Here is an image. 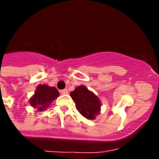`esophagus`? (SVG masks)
Here are the masks:
<instances>
[{"label":"esophagus","instance_id":"esophagus-1","mask_svg":"<svg viewBox=\"0 0 159 159\" xmlns=\"http://www.w3.org/2000/svg\"><path fill=\"white\" fill-rule=\"evenodd\" d=\"M60 93L62 95H66V94H68V91L67 89H63V90H61L60 91Z\"/></svg>","mask_w":159,"mask_h":159}]
</instances>
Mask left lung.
Instances as JSON below:
<instances>
[{
	"label": "left lung",
	"mask_w": 159,
	"mask_h": 159,
	"mask_svg": "<svg viewBox=\"0 0 159 159\" xmlns=\"http://www.w3.org/2000/svg\"><path fill=\"white\" fill-rule=\"evenodd\" d=\"M70 96L74 101L77 111L87 119L94 120L100 113L99 98L84 86L77 87L73 92H71Z\"/></svg>",
	"instance_id": "left-lung-1"
}]
</instances>
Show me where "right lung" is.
I'll list each match as a JSON object with an SVG mask.
<instances>
[{
    "instance_id": "obj_1",
    "label": "right lung",
    "mask_w": 159,
    "mask_h": 159,
    "mask_svg": "<svg viewBox=\"0 0 159 159\" xmlns=\"http://www.w3.org/2000/svg\"><path fill=\"white\" fill-rule=\"evenodd\" d=\"M58 96L59 92L54 87H48L44 84L39 85L30 102L31 106L35 108L37 107L38 111H43Z\"/></svg>"
}]
</instances>
